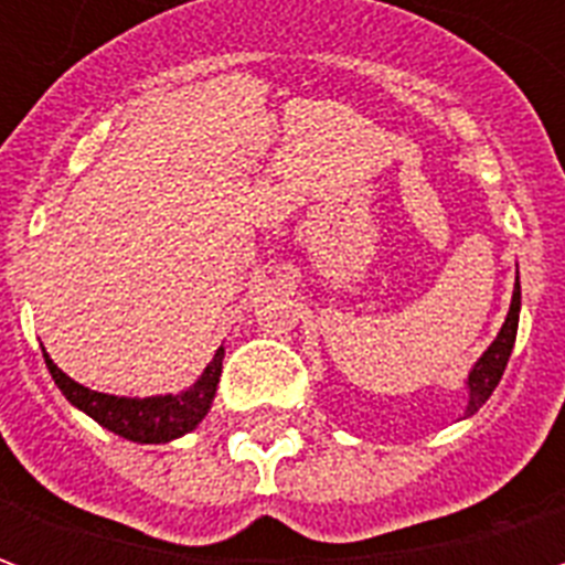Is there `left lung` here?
<instances>
[{"label":"left lung","mask_w":565,"mask_h":565,"mask_svg":"<svg viewBox=\"0 0 565 565\" xmlns=\"http://www.w3.org/2000/svg\"><path fill=\"white\" fill-rule=\"evenodd\" d=\"M518 318H521V278L514 284V294H511V308L509 315H505V323H502V330L493 339V344L487 348L481 360L475 363L472 372H469V379H466V391H469V403H466V412L462 417H472L481 405L490 399V393L497 391L499 379H502V372L509 366V356L511 348H514V339H518Z\"/></svg>","instance_id":"obj_1"}]
</instances>
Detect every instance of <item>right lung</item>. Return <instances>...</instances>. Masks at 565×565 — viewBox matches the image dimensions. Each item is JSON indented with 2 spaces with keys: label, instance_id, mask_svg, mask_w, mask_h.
<instances>
[{
  "label": "right lung",
  "instance_id": "add662e5",
  "mask_svg": "<svg viewBox=\"0 0 565 565\" xmlns=\"http://www.w3.org/2000/svg\"><path fill=\"white\" fill-rule=\"evenodd\" d=\"M44 363H47V372L54 375L56 387L63 391L68 403L84 415H90L96 424L111 429L115 436L139 441V445H166V441L196 429L202 417L209 415L214 393H217V381H221L223 348H217L214 360L205 366V372L199 375L193 387L174 393V396L166 393V396H148V399H129V396L90 391V387L68 379L47 354H44Z\"/></svg>",
  "mask_w": 565,
  "mask_h": 565
}]
</instances>
